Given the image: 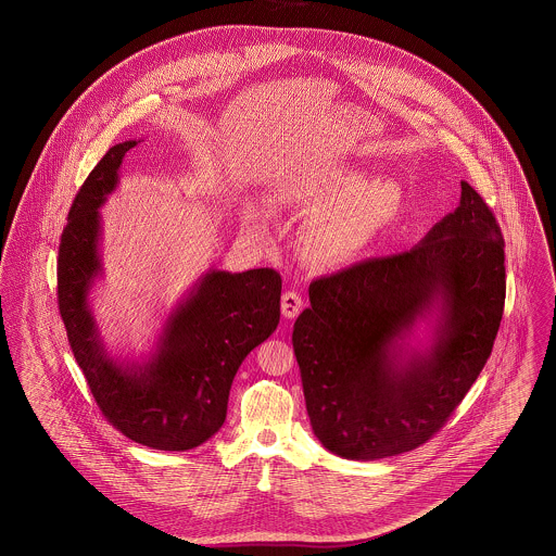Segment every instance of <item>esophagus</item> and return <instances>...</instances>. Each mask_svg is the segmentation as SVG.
<instances>
[{
  "label": "esophagus",
  "mask_w": 556,
  "mask_h": 556,
  "mask_svg": "<svg viewBox=\"0 0 556 556\" xmlns=\"http://www.w3.org/2000/svg\"><path fill=\"white\" fill-rule=\"evenodd\" d=\"M280 306H282V315L287 318H295L302 308H304V300L298 291H285L280 298Z\"/></svg>",
  "instance_id": "obj_1"
}]
</instances>
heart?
Segmentation results:
<instances>
[{"instance_id":"1","label":"heart","mask_w":556,"mask_h":556,"mask_svg":"<svg viewBox=\"0 0 556 556\" xmlns=\"http://www.w3.org/2000/svg\"><path fill=\"white\" fill-rule=\"evenodd\" d=\"M325 210L304 229L302 252L325 265L359 256L396 218L402 192L390 179H366L359 170H344L308 194Z\"/></svg>"}]
</instances>
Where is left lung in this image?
<instances>
[{
  "label": "left lung",
  "mask_w": 556,
  "mask_h": 556,
  "mask_svg": "<svg viewBox=\"0 0 556 556\" xmlns=\"http://www.w3.org/2000/svg\"><path fill=\"white\" fill-rule=\"evenodd\" d=\"M505 241L467 181L460 205L419 245L364 258L311 282L293 327L318 441L349 460H377L430 441L483 370L505 306ZM441 296L432 354L397 369L393 338Z\"/></svg>",
  "instance_id": "1"
}]
</instances>
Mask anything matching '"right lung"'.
<instances>
[{
  "instance_id": "1",
  "label": "right lung",
  "mask_w": 556,
  "mask_h": 556,
  "mask_svg": "<svg viewBox=\"0 0 556 556\" xmlns=\"http://www.w3.org/2000/svg\"><path fill=\"white\" fill-rule=\"evenodd\" d=\"M137 141L113 146L91 168L71 205L58 250V306L73 355L104 419L135 443L184 452L220 430L243 357L280 320L282 278L261 267L212 271L166 327L159 355L132 372L106 359L85 293L98 274V207Z\"/></svg>"
}]
</instances>
